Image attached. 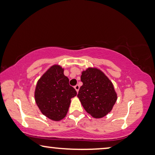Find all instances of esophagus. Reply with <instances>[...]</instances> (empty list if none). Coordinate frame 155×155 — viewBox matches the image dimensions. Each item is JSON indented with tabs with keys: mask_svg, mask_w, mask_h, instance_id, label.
I'll return each mask as SVG.
<instances>
[{
	"mask_svg": "<svg viewBox=\"0 0 155 155\" xmlns=\"http://www.w3.org/2000/svg\"><path fill=\"white\" fill-rule=\"evenodd\" d=\"M74 87H75V89L76 90V91L78 92V91H79V89H80V85H76Z\"/></svg>",
	"mask_w": 155,
	"mask_h": 155,
	"instance_id": "34e87169",
	"label": "esophagus"
}]
</instances>
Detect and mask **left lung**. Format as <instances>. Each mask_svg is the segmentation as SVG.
<instances>
[{
    "mask_svg": "<svg viewBox=\"0 0 155 155\" xmlns=\"http://www.w3.org/2000/svg\"><path fill=\"white\" fill-rule=\"evenodd\" d=\"M82 85L78 97L86 112L92 117L101 118L111 111L117 101V94L108 78L97 68L82 71Z\"/></svg>",
    "mask_w": 155,
    "mask_h": 155,
    "instance_id": "left-lung-1",
    "label": "left lung"
}]
</instances>
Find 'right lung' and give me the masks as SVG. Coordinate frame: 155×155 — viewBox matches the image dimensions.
I'll list each match as a JSON object with an SVG mask.
<instances>
[{
  "label": "right lung",
  "instance_id": "obj_1",
  "mask_svg": "<svg viewBox=\"0 0 155 155\" xmlns=\"http://www.w3.org/2000/svg\"><path fill=\"white\" fill-rule=\"evenodd\" d=\"M60 65H53L40 78L36 85L35 99L42 113L54 121L65 117L71 98L77 92L69 85V79Z\"/></svg>",
  "mask_w": 155,
  "mask_h": 155
}]
</instances>
